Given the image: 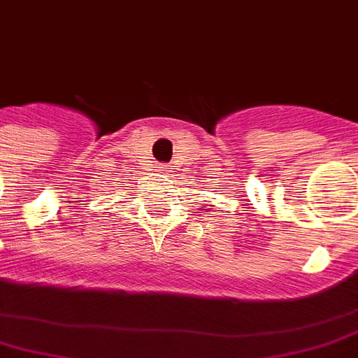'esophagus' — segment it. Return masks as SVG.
I'll return each mask as SVG.
<instances>
[{
	"label": "esophagus",
	"instance_id": "34e87169",
	"mask_svg": "<svg viewBox=\"0 0 358 358\" xmlns=\"http://www.w3.org/2000/svg\"><path fill=\"white\" fill-rule=\"evenodd\" d=\"M162 169H163V167H162Z\"/></svg>",
	"mask_w": 358,
	"mask_h": 358
}]
</instances>
